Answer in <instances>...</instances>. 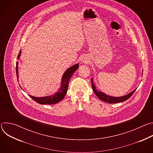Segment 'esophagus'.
I'll return each mask as SVG.
<instances>
[{"mask_svg":"<svg viewBox=\"0 0 153 153\" xmlns=\"http://www.w3.org/2000/svg\"><path fill=\"white\" fill-rule=\"evenodd\" d=\"M83 62H84V61H83ZM85 62H86V61H85Z\"/></svg>","mask_w":153,"mask_h":153,"instance_id":"obj_1","label":"esophagus"}]
</instances>
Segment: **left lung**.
<instances>
[{"instance_id": "8db88e82", "label": "left lung", "mask_w": 153, "mask_h": 153, "mask_svg": "<svg viewBox=\"0 0 153 153\" xmlns=\"http://www.w3.org/2000/svg\"><path fill=\"white\" fill-rule=\"evenodd\" d=\"M91 85H92V88L94 92V93L96 94V95L102 100L105 102H108V103H119L121 102H123L126 100L127 99H128L131 96L133 93L135 92V91L136 90H134L133 91H132L131 93H130L129 94L122 96V97H112V96H108L105 94H104L103 93H102L100 91H98L96 90V87L93 84V79H91Z\"/></svg>"}]
</instances>
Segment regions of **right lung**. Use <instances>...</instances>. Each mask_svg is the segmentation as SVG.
<instances>
[{
	"instance_id": "obj_1",
	"label": "right lung",
	"mask_w": 153,
	"mask_h": 153,
	"mask_svg": "<svg viewBox=\"0 0 153 153\" xmlns=\"http://www.w3.org/2000/svg\"><path fill=\"white\" fill-rule=\"evenodd\" d=\"M21 51H20L19 55L17 56V58L20 57ZM18 63H16V75L17 78L18 79ZM79 68V63L74 65V66H72L70 68H68L66 71L63 74V77H62V82L61 83V88H60V90L56 93L54 95H52L51 96H47V97H36L34 96H30L34 101L36 102L40 103V104H55L62 100L65 94L67 93V90L68 87L69 81L71 79V76L73 75L74 73L77 70V69Z\"/></svg>"
}]
</instances>
